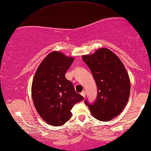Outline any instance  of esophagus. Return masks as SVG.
<instances>
[{
    "mask_svg": "<svg viewBox=\"0 0 151 151\" xmlns=\"http://www.w3.org/2000/svg\"><path fill=\"white\" fill-rule=\"evenodd\" d=\"M80 95L82 96V97H85V95H86V93H85L84 91H82V93H80Z\"/></svg>",
    "mask_w": 151,
    "mask_h": 151,
    "instance_id": "obj_1",
    "label": "esophagus"
}]
</instances>
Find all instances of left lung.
<instances>
[{"instance_id": "obj_1", "label": "left lung", "mask_w": 151, "mask_h": 151, "mask_svg": "<svg viewBox=\"0 0 151 151\" xmlns=\"http://www.w3.org/2000/svg\"><path fill=\"white\" fill-rule=\"evenodd\" d=\"M91 69L97 87L96 100L84 101L96 119L109 121L120 114L129 97L130 81L119 58L107 48L97 50L91 55L82 56Z\"/></svg>"}]
</instances>
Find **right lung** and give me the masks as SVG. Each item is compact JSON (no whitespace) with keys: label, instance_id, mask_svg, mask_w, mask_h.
<instances>
[{"label":"right lung","instance_id":"add662e5","mask_svg":"<svg viewBox=\"0 0 151 151\" xmlns=\"http://www.w3.org/2000/svg\"><path fill=\"white\" fill-rule=\"evenodd\" d=\"M73 60L59 52H52L41 62L35 75L31 88L35 107L50 125L61 126L68 121L73 106L84 99L65 76Z\"/></svg>","mask_w":151,"mask_h":151}]
</instances>
